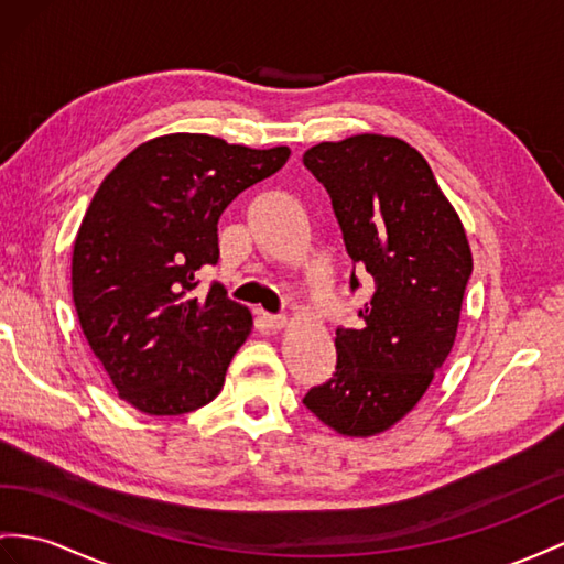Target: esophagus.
I'll return each mask as SVG.
<instances>
[{
    "instance_id": "obj_1",
    "label": "esophagus",
    "mask_w": 564,
    "mask_h": 564,
    "mask_svg": "<svg viewBox=\"0 0 564 564\" xmlns=\"http://www.w3.org/2000/svg\"><path fill=\"white\" fill-rule=\"evenodd\" d=\"M262 322L271 330H281L285 326V316L283 314H267V312H262Z\"/></svg>"
}]
</instances>
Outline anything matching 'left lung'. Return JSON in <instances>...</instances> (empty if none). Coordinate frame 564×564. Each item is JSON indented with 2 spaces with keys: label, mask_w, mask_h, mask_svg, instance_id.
<instances>
[{
  "label": "left lung",
  "mask_w": 564,
  "mask_h": 564,
  "mask_svg": "<svg viewBox=\"0 0 564 564\" xmlns=\"http://www.w3.org/2000/svg\"><path fill=\"white\" fill-rule=\"evenodd\" d=\"M302 164L324 185L352 259L373 295L357 328H336V371L302 398L343 436H373L405 416L451 355L471 252L459 216L408 142L355 135L319 142Z\"/></svg>",
  "instance_id": "1"
}]
</instances>
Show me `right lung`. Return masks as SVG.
<instances>
[{"label": "right lung", "mask_w": 564, "mask_h": 564, "mask_svg": "<svg viewBox=\"0 0 564 564\" xmlns=\"http://www.w3.org/2000/svg\"><path fill=\"white\" fill-rule=\"evenodd\" d=\"M288 156L176 133L140 144L99 185L74 245V305L95 357L140 412L176 416L219 395L252 316L219 283L199 293V271L219 262L224 209Z\"/></svg>", "instance_id": "obj_1"}]
</instances>
